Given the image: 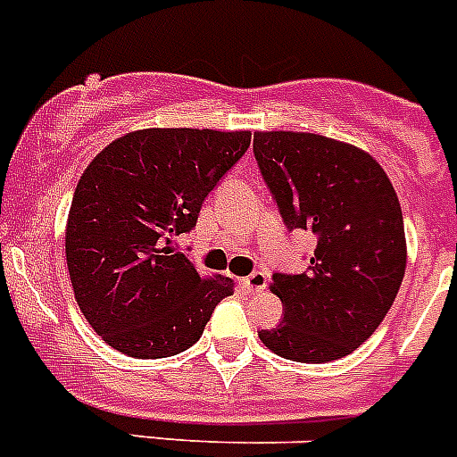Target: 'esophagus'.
Returning <instances> with one entry per match:
<instances>
[{"instance_id": "obj_1", "label": "esophagus", "mask_w": 457, "mask_h": 457, "mask_svg": "<svg viewBox=\"0 0 457 457\" xmlns=\"http://www.w3.org/2000/svg\"><path fill=\"white\" fill-rule=\"evenodd\" d=\"M240 286L245 288V293L249 295L261 293V290H265V286H268V277H265L263 272H252L249 277L240 278Z\"/></svg>"}]
</instances>
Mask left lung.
I'll return each mask as SVG.
<instances>
[{
  "instance_id": "8db88e82",
  "label": "left lung",
  "mask_w": 457,
  "mask_h": 457,
  "mask_svg": "<svg viewBox=\"0 0 457 457\" xmlns=\"http://www.w3.org/2000/svg\"><path fill=\"white\" fill-rule=\"evenodd\" d=\"M253 153L281 217L316 236L306 274H274L284 320L258 332L268 350L325 364L385 320L407 265L403 210L370 153L313 132H253Z\"/></svg>"
}]
</instances>
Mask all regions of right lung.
<instances>
[{
  "label": "right lung",
  "mask_w": 457,
  "mask_h": 457,
  "mask_svg": "<svg viewBox=\"0 0 457 457\" xmlns=\"http://www.w3.org/2000/svg\"><path fill=\"white\" fill-rule=\"evenodd\" d=\"M249 130L144 128L125 132L84 169L66 221V263L79 311L107 345L137 359L192 348L224 274L201 277L173 240L245 155Z\"/></svg>",
  "instance_id": "right-lung-1"
}]
</instances>
